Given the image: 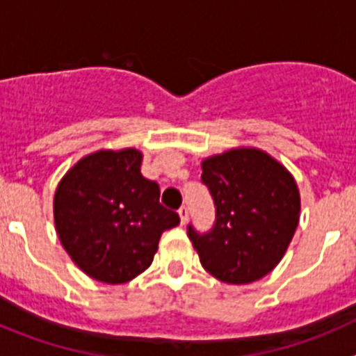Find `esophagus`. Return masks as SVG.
<instances>
[{"mask_svg":"<svg viewBox=\"0 0 356 356\" xmlns=\"http://www.w3.org/2000/svg\"><path fill=\"white\" fill-rule=\"evenodd\" d=\"M178 213H180L181 225H185V222H187V219H188V209L185 205H181L180 210H178Z\"/></svg>","mask_w":356,"mask_h":356,"instance_id":"esophagus-1","label":"esophagus"}]
</instances>
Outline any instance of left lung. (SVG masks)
<instances>
[{"label": "left lung", "instance_id": "obj_1", "mask_svg": "<svg viewBox=\"0 0 356 356\" xmlns=\"http://www.w3.org/2000/svg\"><path fill=\"white\" fill-rule=\"evenodd\" d=\"M216 207L209 232L187 225L201 266L226 284H251L278 266L300 221L291 172L260 149H232L203 162Z\"/></svg>", "mask_w": 356, "mask_h": 356}]
</instances>
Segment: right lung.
Returning <instances> with one entry per match:
<instances>
[{
  "label": "right lung",
  "mask_w": 356,
  "mask_h": 356,
  "mask_svg": "<svg viewBox=\"0 0 356 356\" xmlns=\"http://www.w3.org/2000/svg\"><path fill=\"white\" fill-rule=\"evenodd\" d=\"M137 149L85 156L56 187V234L72 262L103 284H124L153 262L160 235L180 225L160 205L156 181L140 175Z\"/></svg>",
  "instance_id": "obj_1"
}]
</instances>
